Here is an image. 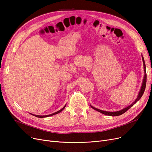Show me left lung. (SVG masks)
I'll return each mask as SVG.
<instances>
[{"instance_id":"left-lung-1","label":"left lung","mask_w":152,"mask_h":152,"mask_svg":"<svg viewBox=\"0 0 152 152\" xmlns=\"http://www.w3.org/2000/svg\"><path fill=\"white\" fill-rule=\"evenodd\" d=\"M142 59H143V66H144V71H145V75H144V78H143V83H142V87H141V90L139 92V94L138 96V97L137 99H136L135 101L132 104H131V105L126 108L123 109V110H121V111H116V112H107V111H102V110H100V109H98L96 107H94L92 106V108H93L94 109H95L96 111H99L102 114H106V115H107V116H119V115H121L123 114V113H124L125 112H126L128 110L132 107L134 104L137 102L138 100H140V98L142 97V96H143V94L145 92V87H146V66H145V61H144V58L142 56Z\"/></svg>"}]
</instances>
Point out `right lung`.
Here are the masks:
<instances>
[{"label":"right lung","instance_id":"add662e5","mask_svg":"<svg viewBox=\"0 0 152 152\" xmlns=\"http://www.w3.org/2000/svg\"><path fill=\"white\" fill-rule=\"evenodd\" d=\"M65 106H64V107H63L61 109H60V111H57V112H56V113H55L51 114H50V115H46V116H38V115H34V114H32V115H33V116H34L38 117V118H46V117H48V116H53V115H55V114H58V113H60L61 111H63V109H65Z\"/></svg>","mask_w":152,"mask_h":152}]
</instances>
